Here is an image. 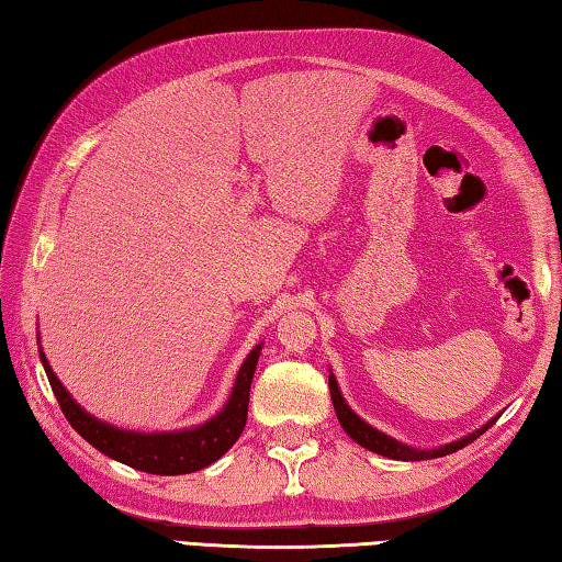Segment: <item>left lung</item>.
Instances as JSON below:
<instances>
[{"mask_svg":"<svg viewBox=\"0 0 562 562\" xmlns=\"http://www.w3.org/2000/svg\"><path fill=\"white\" fill-rule=\"evenodd\" d=\"M329 394H331V404H335V412H337L341 429H345L359 446H364V449L374 451L379 456H386V459H394V461H426V459H439V456H449V453L459 451V449H463V446H469L471 441L479 439V436L486 429H491V424L496 422V418H493V422L483 426V429H479L471 436H465V439H461V441L441 446V449L418 451V449H412V446H404V443H398L394 439H389L386 434L376 431L369 424L361 422V418L345 404V398H341L335 376H329Z\"/></svg>","mask_w":562,"mask_h":562,"instance_id":"left-lung-1","label":"left lung"}]
</instances>
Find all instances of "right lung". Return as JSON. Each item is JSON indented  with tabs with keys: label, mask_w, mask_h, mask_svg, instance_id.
<instances>
[{
	"label": "right lung",
	"mask_w": 562,
	"mask_h": 562,
	"mask_svg": "<svg viewBox=\"0 0 562 562\" xmlns=\"http://www.w3.org/2000/svg\"><path fill=\"white\" fill-rule=\"evenodd\" d=\"M40 357L64 416L69 418V424L93 446V449H99L101 453L111 456V459L131 465V469L156 475H178L205 469V465L221 459V456L240 439L247 422V402H250V384L255 367H258L260 347H255L243 361L240 374L235 379L233 394L227 398L223 412L211 418L207 424L198 426V429L173 434L121 431L113 429L109 424L97 422V418L83 412V408L69 396V392L61 386L42 349Z\"/></svg>",
	"instance_id": "1"
}]
</instances>
